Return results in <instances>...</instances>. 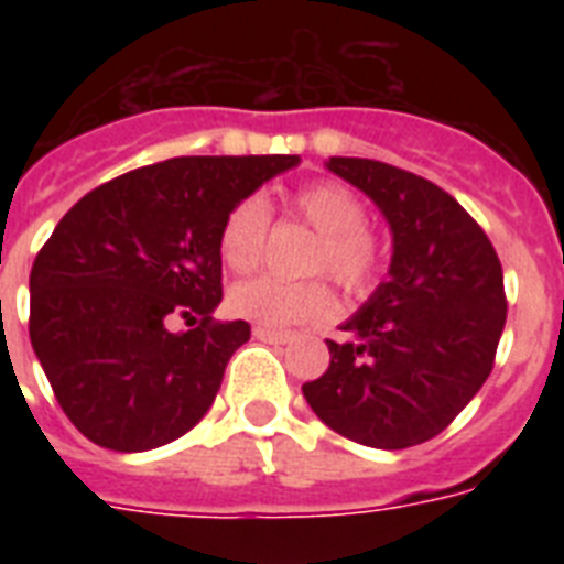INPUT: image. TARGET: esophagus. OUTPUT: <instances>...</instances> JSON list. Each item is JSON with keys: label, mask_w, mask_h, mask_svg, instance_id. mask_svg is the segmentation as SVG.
I'll return each mask as SVG.
<instances>
[{"label": "esophagus", "mask_w": 564, "mask_h": 564, "mask_svg": "<svg viewBox=\"0 0 564 564\" xmlns=\"http://www.w3.org/2000/svg\"><path fill=\"white\" fill-rule=\"evenodd\" d=\"M254 336L260 339V343H278V345L295 343V334H292V330H274V327H263V325L254 327Z\"/></svg>", "instance_id": "1"}]
</instances>
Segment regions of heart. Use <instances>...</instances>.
Returning a JSON list of instances; mask_svg holds the SVG:
<instances>
[{"label": "heart", "mask_w": 564, "mask_h": 564, "mask_svg": "<svg viewBox=\"0 0 564 564\" xmlns=\"http://www.w3.org/2000/svg\"><path fill=\"white\" fill-rule=\"evenodd\" d=\"M290 216L301 219L316 239L304 257L307 272H327L348 295H362L383 272L386 251L375 230L366 225V207L351 189L336 181H313L290 195ZM269 210L260 198H242L225 216L219 230L221 260L234 272H251L260 265L269 246ZM230 313L263 327L304 325L334 307V292L325 278H254L234 286Z\"/></svg>", "instance_id": "1"}]
</instances>
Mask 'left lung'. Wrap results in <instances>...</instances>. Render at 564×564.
<instances>
[{"instance_id":"8db88e82","label":"left lung","mask_w":564,"mask_h":564,"mask_svg":"<svg viewBox=\"0 0 564 564\" xmlns=\"http://www.w3.org/2000/svg\"><path fill=\"white\" fill-rule=\"evenodd\" d=\"M327 170L360 187L392 228V265L330 366L301 386L318 419L357 445L401 451L438 436L495 369L507 325L498 251L454 195L366 158Z\"/></svg>"}]
</instances>
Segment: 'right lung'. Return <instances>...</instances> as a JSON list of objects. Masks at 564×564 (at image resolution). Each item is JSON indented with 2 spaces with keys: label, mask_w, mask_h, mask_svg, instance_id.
<instances>
[{
  "label": "right lung",
  "mask_w": 564,
  "mask_h": 564,
  "mask_svg": "<svg viewBox=\"0 0 564 564\" xmlns=\"http://www.w3.org/2000/svg\"><path fill=\"white\" fill-rule=\"evenodd\" d=\"M299 154L172 158L90 189L31 265L29 336L84 436L137 454L210 410L248 322H216L221 221ZM172 317L199 318L172 335Z\"/></svg>",
  "instance_id": "1"
}]
</instances>
